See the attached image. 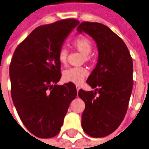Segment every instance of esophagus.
I'll return each mask as SVG.
<instances>
[{
  "label": "esophagus",
  "mask_w": 149,
  "mask_h": 149,
  "mask_svg": "<svg viewBox=\"0 0 149 149\" xmlns=\"http://www.w3.org/2000/svg\"><path fill=\"white\" fill-rule=\"evenodd\" d=\"M76 87H77V92H78V91H79V90L80 89V87H79V85H77V86H76Z\"/></svg>",
  "instance_id": "34e87169"
}]
</instances>
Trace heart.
I'll return each mask as SVG.
<instances>
[{
	"label": "heart",
	"instance_id": "b5f03b06",
	"mask_svg": "<svg viewBox=\"0 0 149 149\" xmlns=\"http://www.w3.org/2000/svg\"><path fill=\"white\" fill-rule=\"evenodd\" d=\"M72 47L84 54L83 59L85 62L91 60V52L92 51L93 44L91 40L87 37H79L73 40ZM69 52L65 47H60L58 52V60L60 65H65L67 63ZM88 72L84 67H73L65 70L62 72V78L65 82L73 83L75 84H80L87 77Z\"/></svg>",
	"mask_w": 149,
	"mask_h": 149
}]
</instances>
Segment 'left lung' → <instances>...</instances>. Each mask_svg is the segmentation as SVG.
<instances>
[{
  "label": "left lung",
  "instance_id": "8db88e82",
  "mask_svg": "<svg viewBox=\"0 0 149 149\" xmlns=\"http://www.w3.org/2000/svg\"><path fill=\"white\" fill-rule=\"evenodd\" d=\"M77 31L89 34L98 49L96 67L87 79L95 91L78 93L85 103L81 124L89 136L103 138L119 127L127 111L134 84L132 58L123 40L105 25L83 22Z\"/></svg>",
  "mask_w": 149,
  "mask_h": 149
}]
</instances>
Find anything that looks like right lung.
Returning a JSON list of instances; mask_svg holds the SVG:
<instances>
[{"label":"right lung","instance_id":"right-lung-1","mask_svg":"<svg viewBox=\"0 0 149 149\" xmlns=\"http://www.w3.org/2000/svg\"><path fill=\"white\" fill-rule=\"evenodd\" d=\"M68 19L37 27L15 51L9 66L11 94L22 122L40 138L56 136L72 100L73 83L57 85L62 77L58 52L79 24Z\"/></svg>","mask_w":149,"mask_h":149}]
</instances>
